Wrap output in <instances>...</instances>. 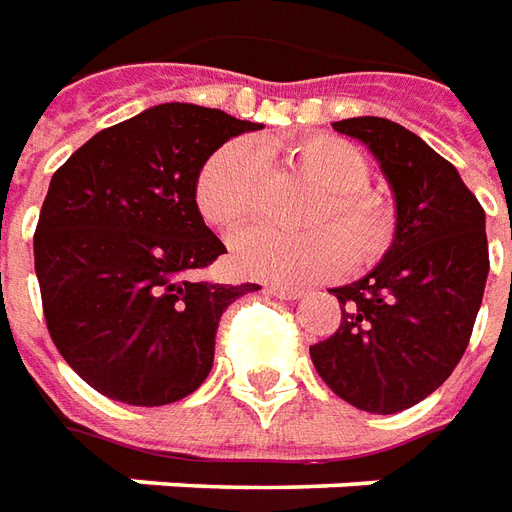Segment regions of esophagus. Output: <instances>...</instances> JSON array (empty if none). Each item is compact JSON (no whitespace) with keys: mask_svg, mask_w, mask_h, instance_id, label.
Instances as JSON below:
<instances>
[{"mask_svg":"<svg viewBox=\"0 0 512 512\" xmlns=\"http://www.w3.org/2000/svg\"><path fill=\"white\" fill-rule=\"evenodd\" d=\"M267 295L281 297V300H297L303 292L300 289H289V286H267Z\"/></svg>","mask_w":512,"mask_h":512,"instance_id":"esophagus-1","label":"esophagus"}]
</instances>
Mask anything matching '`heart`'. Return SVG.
<instances>
[{"instance_id": "b5f03b06", "label": "heart", "mask_w": 512, "mask_h": 512, "mask_svg": "<svg viewBox=\"0 0 512 512\" xmlns=\"http://www.w3.org/2000/svg\"><path fill=\"white\" fill-rule=\"evenodd\" d=\"M289 159L317 181L322 198L308 234L278 228H250L231 245L239 273L275 281L308 284L342 273L353 262L378 259L391 239L389 206L366 190L369 165L364 154L342 137L311 134L286 148ZM262 201V157L242 140L220 146L195 179V206L209 226L234 231L256 215Z\"/></svg>"}]
</instances>
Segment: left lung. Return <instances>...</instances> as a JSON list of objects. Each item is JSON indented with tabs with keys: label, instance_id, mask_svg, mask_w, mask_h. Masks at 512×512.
<instances>
[{
	"label": "left lung",
	"instance_id": "obj_1",
	"mask_svg": "<svg viewBox=\"0 0 512 512\" xmlns=\"http://www.w3.org/2000/svg\"><path fill=\"white\" fill-rule=\"evenodd\" d=\"M333 129L375 154L397 231L372 273L331 289L342 320L308 353L336 397L397 413L433 394L469 347L488 278L485 212L452 162L400 123L364 115Z\"/></svg>",
	"mask_w": 512,
	"mask_h": 512
}]
</instances>
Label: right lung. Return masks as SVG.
<instances>
[{"label": "right lung", "mask_w": 512, "mask_h": 512, "mask_svg": "<svg viewBox=\"0 0 512 512\" xmlns=\"http://www.w3.org/2000/svg\"><path fill=\"white\" fill-rule=\"evenodd\" d=\"M256 129L173 101L101 129L54 170L35 228L43 317L68 366L104 397L184 400L212 369L223 311L259 289L195 278L226 253L195 206L198 170Z\"/></svg>", "instance_id": "obj_1"}]
</instances>
